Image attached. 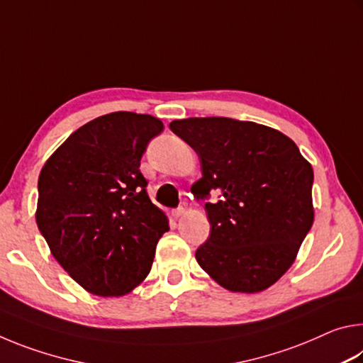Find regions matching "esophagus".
<instances>
[{
    "label": "esophagus",
    "instance_id": "obj_1",
    "mask_svg": "<svg viewBox=\"0 0 363 363\" xmlns=\"http://www.w3.org/2000/svg\"><path fill=\"white\" fill-rule=\"evenodd\" d=\"M184 214H186V208H184V206H179V208H176V210H173L174 218H182Z\"/></svg>",
    "mask_w": 363,
    "mask_h": 363
}]
</instances>
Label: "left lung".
<instances>
[{
  "label": "left lung",
  "mask_w": 363,
  "mask_h": 363,
  "mask_svg": "<svg viewBox=\"0 0 363 363\" xmlns=\"http://www.w3.org/2000/svg\"><path fill=\"white\" fill-rule=\"evenodd\" d=\"M200 158L192 186L211 224L195 251L200 267L225 290L257 293L296 259L314 223V171L293 140L272 128L225 116L169 123Z\"/></svg>",
  "instance_id": "left-lung-1"
}]
</instances>
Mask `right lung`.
<instances>
[{
    "label": "right lung",
    "mask_w": 363,
    "mask_h": 363,
    "mask_svg": "<svg viewBox=\"0 0 363 363\" xmlns=\"http://www.w3.org/2000/svg\"><path fill=\"white\" fill-rule=\"evenodd\" d=\"M162 131L152 115H102L72 133L40 173L41 235L70 277L96 296L133 291L169 230L139 169L147 144Z\"/></svg>",
    "instance_id": "1"
}]
</instances>
